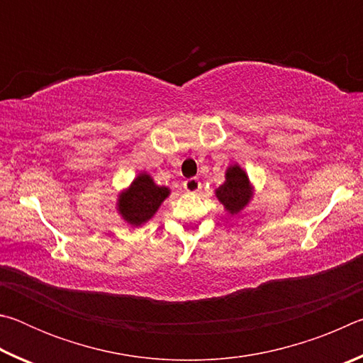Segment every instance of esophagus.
Wrapping results in <instances>:
<instances>
[{
	"label": "esophagus",
	"instance_id": "obj_1",
	"mask_svg": "<svg viewBox=\"0 0 363 363\" xmlns=\"http://www.w3.org/2000/svg\"><path fill=\"white\" fill-rule=\"evenodd\" d=\"M184 189H186L187 192H199L201 189V184L196 177H190V179L184 181Z\"/></svg>",
	"mask_w": 363,
	"mask_h": 363
}]
</instances>
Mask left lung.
I'll use <instances>...</instances> for the list:
<instances>
[{
	"mask_svg": "<svg viewBox=\"0 0 363 363\" xmlns=\"http://www.w3.org/2000/svg\"><path fill=\"white\" fill-rule=\"evenodd\" d=\"M216 196L230 214H238L250 203L253 187L245 171L238 164H232L225 171V181L216 189Z\"/></svg>",
	"mask_w": 363,
	"mask_h": 363,
	"instance_id": "1",
	"label": "left lung"
}]
</instances>
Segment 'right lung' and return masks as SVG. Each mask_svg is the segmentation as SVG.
<instances>
[{"instance_id":"add662e5","label":"right lung","mask_w":363,"mask_h":363,"mask_svg":"<svg viewBox=\"0 0 363 363\" xmlns=\"http://www.w3.org/2000/svg\"><path fill=\"white\" fill-rule=\"evenodd\" d=\"M168 195V187L157 186L150 174L140 173L131 186L118 195L116 210L128 224L140 225L153 218Z\"/></svg>"}]
</instances>
